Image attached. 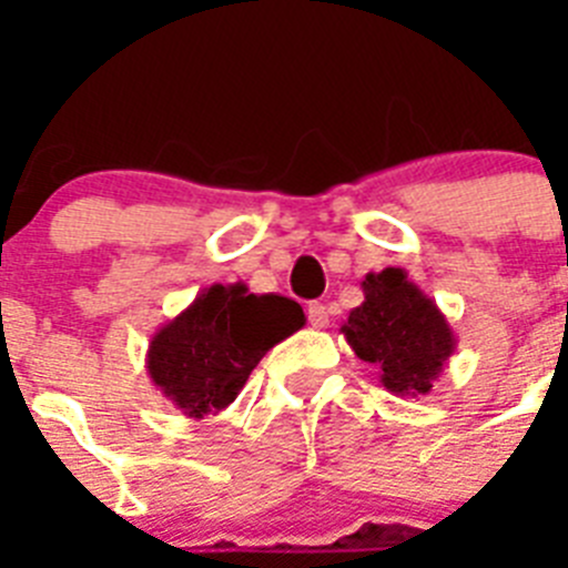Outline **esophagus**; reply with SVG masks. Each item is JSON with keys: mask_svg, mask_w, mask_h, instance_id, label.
<instances>
[{"mask_svg": "<svg viewBox=\"0 0 568 568\" xmlns=\"http://www.w3.org/2000/svg\"><path fill=\"white\" fill-rule=\"evenodd\" d=\"M307 318H310V324H313L315 329H324L329 324V310L324 307V304H318V301H315V304H310V307H307Z\"/></svg>", "mask_w": 568, "mask_h": 568, "instance_id": "1", "label": "esophagus"}]
</instances>
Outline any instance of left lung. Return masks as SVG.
Wrapping results in <instances>:
<instances>
[{
	"instance_id": "obj_1",
	"label": "left lung",
	"mask_w": 568,
	"mask_h": 568,
	"mask_svg": "<svg viewBox=\"0 0 568 568\" xmlns=\"http://www.w3.org/2000/svg\"><path fill=\"white\" fill-rule=\"evenodd\" d=\"M364 301L341 324L346 344L381 369V384L395 395H426L455 353L446 315L406 270L386 267L361 281Z\"/></svg>"
}]
</instances>
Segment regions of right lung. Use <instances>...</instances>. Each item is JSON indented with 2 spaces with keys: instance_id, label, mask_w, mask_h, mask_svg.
Returning <instances> with one entry per match:
<instances>
[{
  "instance_id": "right-lung-1",
  "label": "right lung",
  "mask_w": 568,
  "mask_h": 568,
  "mask_svg": "<svg viewBox=\"0 0 568 568\" xmlns=\"http://www.w3.org/2000/svg\"><path fill=\"white\" fill-rule=\"evenodd\" d=\"M304 310L284 295L213 284L153 335L148 375L187 418L227 409L258 361L304 327Z\"/></svg>"
}]
</instances>
